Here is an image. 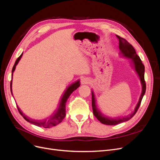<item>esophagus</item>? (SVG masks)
<instances>
[{
  "instance_id": "obj_1",
  "label": "esophagus",
  "mask_w": 160,
  "mask_h": 160,
  "mask_svg": "<svg viewBox=\"0 0 160 160\" xmlns=\"http://www.w3.org/2000/svg\"><path fill=\"white\" fill-rule=\"evenodd\" d=\"M81 83L82 85H86V84H89L90 83V80L89 79L87 78V77H85V78L82 79L81 81Z\"/></svg>"
}]
</instances>
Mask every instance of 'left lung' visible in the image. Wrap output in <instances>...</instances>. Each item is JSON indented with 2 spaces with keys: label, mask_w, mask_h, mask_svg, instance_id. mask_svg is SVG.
<instances>
[{
  "label": "left lung",
  "mask_w": 160,
  "mask_h": 160,
  "mask_svg": "<svg viewBox=\"0 0 160 160\" xmlns=\"http://www.w3.org/2000/svg\"><path fill=\"white\" fill-rule=\"evenodd\" d=\"M119 40V48L120 50V54L122 55V57L128 58V59H130L132 60L131 62V65L134 67V69L135 72H137L138 75V77L139 78L140 82H141L142 84V91L141 95H140V98L139 99L138 103L135 107L134 111L131 113L130 115L126 116V117L123 118H110L107 117V116H105L101 113L100 111L97 108V106L95 104V98L93 91H92L91 92V95H92V108H93V114L101 123H103L105 125H115L121 123H123L125 122H127V121L132 119L134 115L136 113L138 108H139L140 104H141L142 100L143 95L146 93V82H145L144 79V72H145V67L142 62L140 59L139 57L136 54V52L133 46L129 44V43L124 39L123 38L120 37L118 35H116Z\"/></svg>",
  "instance_id": "obj_1"
}]
</instances>
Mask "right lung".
I'll use <instances>...</instances> for the list:
<instances>
[{
    "label": "right lung",
    "instance_id": "add662e5",
    "mask_svg": "<svg viewBox=\"0 0 160 160\" xmlns=\"http://www.w3.org/2000/svg\"><path fill=\"white\" fill-rule=\"evenodd\" d=\"M23 52L22 54L20 55L18 59H17V61H15V63H14L13 67H12V74H13V72L15 70L16 68V66L17 65V64L18 63L19 61L21 60V57L22 56ZM80 81L78 80L75 83H73L72 84H71V85H69V87H68V88L67 89V90L65 91V92L64 93L63 95H62L61 100L60 101V103L59 105V108H58L57 110L55 111V112L53 113L51 117L47 119H44V120H33L31 119L28 118L27 117H26L25 115H24L22 114V113L21 112V111L18 108L17 106V108L18 110L19 111V113H21V115L22 116L23 118L25 119L27 122H29L33 125H37L38 127H42V128H51L53 126H56L57 125L59 124L62 119H63L65 117L66 115V110H65V105H66V102L67 99L69 98V96L71 95V94L75 90H76L77 88H79L80 86ZM11 93L12 95V80L11 82Z\"/></svg>",
    "mask_w": 160,
    "mask_h": 160
}]
</instances>
